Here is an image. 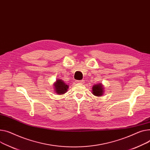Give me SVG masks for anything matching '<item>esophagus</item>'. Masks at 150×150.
Listing matches in <instances>:
<instances>
[{
	"label": "esophagus",
	"instance_id": "obj_1",
	"mask_svg": "<svg viewBox=\"0 0 150 150\" xmlns=\"http://www.w3.org/2000/svg\"><path fill=\"white\" fill-rule=\"evenodd\" d=\"M79 83H81H81H83H83H84V80H81V81H79Z\"/></svg>",
	"mask_w": 150,
	"mask_h": 150
}]
</instances>
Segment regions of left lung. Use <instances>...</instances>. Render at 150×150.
<instances>
[{
	"label": "left lung",
	"mask_w": 150,
	"mask_h": 150,
	"mask_svg": "<svg viewBox=\"0 0 150 150\" xmlns=\"http://www.w3.org/2000/svg\"><path fill=\"white\" fill-rule=\"evenodd\" d=\"M92 93L93 95L96 96H101L102 95H103L104 93L103 84L100 83L93 85L92 87Z\"/></svg>",
	"instance_id": "obj_1"
}]
</instances>
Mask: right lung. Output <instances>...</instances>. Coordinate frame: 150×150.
<instances>
[{"mask_svg": "<svg viewBox=\"0 0 150 150\" xmlns=\"http://www.w3.org/2000/svg\"><path fill=\"white\" fill-rule=\"evenodd\" d=\"M54 89L58 95H63L67 92L69 89V85L62 79H57L54 83Z\"/></svg>", "mask_w": 150, "mask_h": 150, "instance_id": "obj_1", "label": "right lung"}]
</instances>
